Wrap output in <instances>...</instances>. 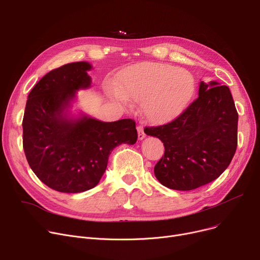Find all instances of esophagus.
Returning a JSON list of instances; mask_svg holds the SVG:
<instances>
[{
  "label": "esophagus",
  "instance_id": "1",
  "mask_svg": "<svg viewBox=\"0 0 260 260\" xmlns=\"http://www.w3.org/2000/svg\"><path fill=\"white\" fill-rule=\"evenodd\" d=\"M137 131H138V138H139V140L144 139L146 135H145V133L143 131V126L142 125H138L137 126Z\"/></svg>",
  "mask_w": 260,
  "mask_h": 260
}]
</instances>
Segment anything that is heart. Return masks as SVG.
<instances>
[{"mask_svg": "<svg viewBox=\"0 0 260 260\" xmlns=\"http://www.w3.org/2000/svg\"><path fill=\"white\" fill-rule=\"evenodd\" d=\"M119 85L126 97L142 102L146 117L163 123L178 116L195 90V79L183 68L169 64L144 63L133 66L119 77ZM118 98L125 97L117 91Z\"/></svg>", "mask_w": 260, "mask_h": 260, "instance_id": "1", "label": "heart"}]
</instances>
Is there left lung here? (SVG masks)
<instances>
[{"instance_id":"1","label":"left lung","mask_w":260,"mask_h":260,"mask_svg":"<svg viewBox=\"0 0 260 260\" xmlns=\"http://www.w3.org/2000/svg\"><path fill=\"white\" fill-rule=\"evenodd\" d=\"M198 94L172 122L145 127L146 135L165 145L154 172L172 189L190 190L212 182L229 167L237 148L238 113L230 88L201 81Z\"/></svg>"}]
</instances>
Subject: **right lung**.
Returning <instances> with one entry per match:
<instances>
[{
	"label": "right lung",
	"instance_id": "right-lung-1",
	"mask_svg": "<svg viewBox=\"0 0 260 260\" xmlns=\"http://www.w3.org/2000/svg\"><path fill=\"white\" fill-rule=\"evenodd\" d=\"M87 62L65 64L46 74L28 94L23 118V148L30 169L48 187L81 193L97 185L108 157L138 138L132 119L103 122L87 116L70 118L77 90L88 88Z\"/></svg>",
	"mask_w": 260,
	"mask_h": 260
}]
</instances>
